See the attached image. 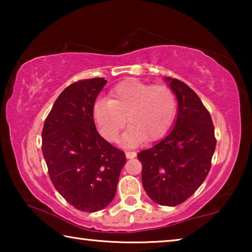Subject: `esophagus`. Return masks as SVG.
Here are the masks:
<instances>
[{"label": "esophagus", "instance_id": "1", "mask_svg": "<svg viewBox=\"0 0 252 252\" xmlns=\"http://www.w3.org/2000/svg\"><path fill=\"white\" fill-rule=\"evenodd\" d=\"M126 157L127 158V159H133V158L136 157V153L134 151H126Z\"/></svg>", "mask_w": 252, "mask_h": 252}]
</instances>
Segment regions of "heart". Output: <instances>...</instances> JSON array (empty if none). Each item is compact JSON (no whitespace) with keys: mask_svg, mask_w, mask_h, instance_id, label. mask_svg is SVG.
<instances>
[{"mask_svg":"<svg viewBox=\"0 0 252 252\" xmlns=\"http://www.w3.org/2000/svg\"><path fill=\"white\" fill-rule=\"evenodd\" d=\"M177 113V100L167 85H150L130 79L116 85L108 101L96 102L93 117L101 134L117 141L126 125L123 143L135 147L148 139L156 141L168 133Z\"/></svg>","mask_w":252,"mask_h":252,"instance_id":"b5f03b06","label":"heart"}]
</instances>
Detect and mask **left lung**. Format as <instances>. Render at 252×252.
I'll return each instance as SVG.
<instances>
[{"label": "left lung", "instance_id": "left-lung-1", "mask_svg": "<svg viewBox=\"0 0 252 252\" xmlns=\"http://www.w3.org/2000/svg\"><path fill=\"white\" fill-rule=\"evenodd\" d=\"M178 100L173 129L155 146L140 151L142 186L161 206L190 198L206 180L216 150L215 126L200 97L186 83L165 76Z\"/></svg>", "mask_w": 252, "mask_h": 252}]
</instances>
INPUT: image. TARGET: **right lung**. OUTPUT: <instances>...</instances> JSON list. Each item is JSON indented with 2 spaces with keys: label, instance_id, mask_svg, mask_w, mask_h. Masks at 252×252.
Listing matches in <instances>:
<instances>
[{
  "label": "right lung",
  "instance_id": "add662e5",
  "mask_svg": "<svg viewBox=\"0 0 252 252\" xmlns=\"http://www.w3.org/2000/svg\"><path fill=\"white\" fill-rule=\"evenodd\" d=\"M104 78L82 80L55 100L42 131V153L58 192L71 206L96 212L112 201L125 152L96 131L93 108Z\"/></svg>",
  "mask_w": 252,
  "mask_h": 252
}]
</instances>
